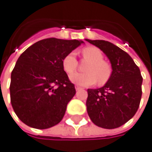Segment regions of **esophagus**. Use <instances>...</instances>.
<instances>
[{
    "instance_id": "34e87169",
    "label": "esophagus",
    "mask_w": 152,
    "mask_h": 152,
    "mask_svg": "<svg viewBox=\"0 0 152 152\" xmlns=\"http://www.w3.org/2000/svg\"><path fill=\"white\" fill-rule=\"evenodd\" d=\"M75 89H76V91H78V90L82 89V88H80V87H78V86H76L75 87Z\"/></svg>"
}]
</instances>
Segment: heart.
<instances>
[{"mask_svg":"<svg viewBox=\"0 0 152 152\" xmlns=\"http://www.w3.org/2000/svg\"><path fill=\"white\" fill-rule=\"evenodd\" d=\"M83 58L89 63L85 67L86 73H75L69 76L71 82L78 86L88 87L94 85L98 81L99 85L106 83L112 74L111 66L107 62L103 60V54L97 47L88 46L81 51ZM62 65L64 70L68 74H72L77 69L78 61L74 52L68 54L63 58Z\"/></svg>","mask_w":152,"mask_h":152,"instance_id":"b5f03b06","label":"heart"}]
</instances>
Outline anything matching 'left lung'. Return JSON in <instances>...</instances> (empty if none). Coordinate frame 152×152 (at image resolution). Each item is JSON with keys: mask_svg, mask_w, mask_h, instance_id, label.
<instances>
[{"mask_svg": "<svg viewBox=\"0 0 152 152\" xmlns=\"http://www.w3.org/2000/svg\"><path fill=\"white\" fill-rule=\"evenodd\" d=\"M86 40L106 54L113 69L104 86L88 89V114L98 126L117 128L128 122L139 107L142 94L141 72L130 55L118 46L105 40Z\"/></svg>", "mask_w": 152, "mask_h": 152, "instance_id": "left-lung-1", "label": "left lung"}]
</instances>
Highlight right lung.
Returning a JSON list of instances; mask_svg holds the SVG:
<instances>
[{"mask_svg":"<svg viewBox=\"0 0 152 152\" xmlns=\"http://www.w3.org/2000/svg\"><path fill=\"white\" fill-rule=\"evenodd\" d=\"M83 43L45 39L19 57L11 72L10 102L27 126L47 129L57 125L76 90L62 65L63 58Z\"/></svg>","mask_w":152,"mask_h":152,"instance_id":"add662e5","label":"right lung"}]
</instances>
